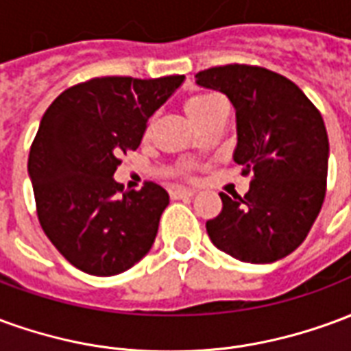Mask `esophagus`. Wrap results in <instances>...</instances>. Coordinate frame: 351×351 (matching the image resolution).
Listing matches in <instances>:
<instances>
[{
  "label": "esophagus",
  "mask_w": 351,
  "mask_h": 351,
  "mask_svg": "<svg viewBox=\"0 0 351 351\" xmlns=\"http://www.w3.org/2000/svg\"><path fill=\"white\" fill-rule=\"evenodd\" d=\"M195 195V191L188 190V188H175L171 190V197L173 199H190Z\"/></svg>",
  "instance_id": "esophagus-1"
}]
</instances>
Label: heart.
I'll list each match as a JSON object with an SVG mask.
<instances>
[{"mask_svg":"<svg viewBox=\"0 0 351 351\" xmlns=\"http://www.w3.org/2000/svg\"><path fill=\"white\" fill-rule=\"evenodd\" d=\"M218 103H221V99L218 95H214V93H193V95H190L186 99L184 107H186V112H188L191 120L197 122L201 116L206 114Z\"/></svg>","mask_w":351,"mask_h":351,"instance_id":"1","label":"heart"}]
</instances>
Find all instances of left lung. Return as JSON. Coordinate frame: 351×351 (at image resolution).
Returning a JSON list of instances; mask_svg holds the SVG:
<instances>
[{"label": "left lung", "instance_id": "obj_1", "mask_svg": "<svg viewBox=\"0 0 351 351\" xmlns=\"http://www.w3.org/2000/svg\"><path fill=\"white\" fill-rule=\"evenodd\" d=\"M226 93L237 116L233 160L254 173L250 191L220 193L223 208L206 221L218 250L244 263H274L308 235L325 199L329 138L317 108L291 80L263 67L231 64L195 75Z\"/></svg>", "mask_w": 351, "mask_h": 351}]
</instances>
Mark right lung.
<instances>
[{
    "mask_svg": "<svg viewBox=\"0 0 351 351\" xmlns=\"http://www.w3.org/2000/svg\"><path fill=\"white\" fill-rule=\"evenodd\" d=\"M182 82L184 75L101 77L60 93L43 114L27 160L37 216L50 243L82 272L114 276L152 248L169 193L154 182L123 191L114 171Z\"/></svg>",
    "mask_w": 351,
    "mask_h": 351,
    "instance_id": "add662e5",
    "label": "right lung"
}]
</instances>
